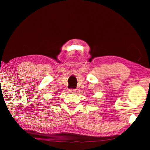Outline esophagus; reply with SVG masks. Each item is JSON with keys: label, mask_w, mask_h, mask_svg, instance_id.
<instances>
[{"label": "esophagus", "mask_w": 150, "mask_h": 150, "mask_svg": "<svg viewBox=\"0 0 150 150\" xmlns=\"http://www.w3.org/2000/svg\"><path fill=\"white\" fill-rule=\"evenodd\" d=\"M69 91H70L71 93H75L76 90H75V89H74V88H71V89H69Z\"/></svg>", "instance_id": "1"}]
</instances>
